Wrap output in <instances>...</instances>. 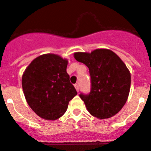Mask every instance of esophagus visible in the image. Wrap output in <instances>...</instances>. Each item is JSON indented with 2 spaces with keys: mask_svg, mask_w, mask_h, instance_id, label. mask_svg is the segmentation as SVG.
Masks as SVG:
<instances>
[{
  "mask_svg": "<svg viewBox=\"0 0 151 151\" xmlns=\"http://www.w3.org/2000/svg\"><path fill=\"white\" fill-rule=\"evenodd\" d=\"M74 87H75L77 91L79 92V91H80V87H79V85L78 84H75V85H74Z\"/></svg>",
  "mask_w": 151,
  "mask_h": 151,
  "instance_id": "esophagus-1",
  "label": "esophagus"
}]
</instances>
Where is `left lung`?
<instances>
[{"label":"left lung","instance_id":"1","mask_svg":"<svg viewBox=\"0 0 151 151\" xmlns=\"http://www.w3.org/2000/svg\"><path fill=\"white\" fill-rule=\"evenodd\" d=\"M74 57L89 69L91 91L80 94L88 112L100 119L116 115L125 105L131 88V73L123 61L107 49L75 52Z\"/></svg>","mask_w":151,"mask_h":151}]
</instances>
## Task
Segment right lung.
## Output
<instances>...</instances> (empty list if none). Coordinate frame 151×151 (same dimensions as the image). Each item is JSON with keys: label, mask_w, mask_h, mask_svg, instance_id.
<instances>
[{"label": "right lung", "mask_w": 151, "mask_h": 151, "mask_svg": "<svg viewBox=\"0 0 151 151\" xmlns=\"http://www.w3.org/2000/svg\"><path fill=\"white\" fill-rule=\"evenodd\" d=\"M68 60L45 54L32 61L22 76V87L28 105L37 116L56 120L68 108L77 92L70 83Z\"/></svg>", "instance_id": "right-lung-1"}]
</instances>
